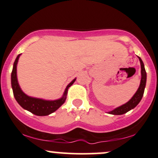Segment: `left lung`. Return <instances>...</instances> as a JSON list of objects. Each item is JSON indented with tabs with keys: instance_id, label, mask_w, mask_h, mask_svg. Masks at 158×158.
I'll return each mask as SVG.
<instances>
[{
	"instance_id": "8db88e82",
	"label": "left lung",
	"mask_w": 158,
	"mask_h": 158,
	"mask_svg": "<svg viewBox=\"0 0 158 158\" xmlns=\"http://www.w3.org/2000/svg\"><path fill=\"white\" fill-rule=\"evenodd\" d=\"M139 60L140 61L141 65V80L140 84H139V88L137 89L135 95L132 97V98L126 102V104L123 105V106L118 107V108H115L111 111H109L108 113L110 114H114V115H121V114H126L130 110L135 108L136 106L138 105V103L140 102L141 99H142L143 94H144V90L146 88V72L145 70L144 64H143L142 59L139 57Z\"/></svg>"
}]
</instances>
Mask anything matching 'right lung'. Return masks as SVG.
<instances>
[{
    "label": "right lung",
    "instance_id": "1",
    "mask_svg": "<svg viewBox=\"0 0 158 158\" xmlns=\"http://www.w3.org/2000/svg\"><path fill=\"white\" fill-rule=\"evenodd\" d=\"M21 56L19 54L16 58L15 62L13 64L12 74H11V84L12 88L13 90L14 97L16 101L23 109L27 110L33 114L37 116H47L49 114L53 113L59 107L61 106L66 100L67 94H68V88L73 84L76 79H74L67 86L62 97L56 100H44L39 98H34L27 96L21 90L20 88L17 79V64L19 59Z\"/></svg>",
    "mask_w": 158,
    "mask_h": 158
}]
</instances>
